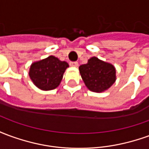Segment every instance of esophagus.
I'll use <instances>...</instances> for the list:
<instances>
[{
  "instance_id": "34e87169",
  "label": "esophagus",
  "mask_w": 149,
  "mask_h": 149,
  "mask_svg": "<svg viewBox=\"0 0 149 149\" xmlns=\"http://www.w3.org/2000/svg\"><path fill=\"white\" fill-rule=\"evenodd\" d=\"M69 65H70V66H72V67H78V63L76 61L70 62Z\"/></svg>"
}]
</instances>
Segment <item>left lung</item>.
Returning <instances> with one entry per match:
<instances>
[{
  "label": "left lung",
  "mask_w": 149,
  "mask_h": 149,
  "mask_svg": "<svg viewBox=\"0 0 149 149\" xmlns=\"http://www.w3.org/2000/svg\"><path fill=\"white\" fill-rule=\"evenodd\" d=\"M79 71L85 86L94 93L108 90L116 80L114 65L96 56L88 59L87 64L81 65Z\"/></svg>",
  "instance_id": "left-lung-1"
}]
</instances>
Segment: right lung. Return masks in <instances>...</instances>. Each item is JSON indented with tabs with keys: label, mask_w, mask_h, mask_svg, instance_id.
<instances>
[{
	"label": "right lung",
	"mask_w": 149,
	"mask_h": 149,
	"mask_svg": "<svg viewBox=\"0 0 149 149\" xmlns=\"http://www.w3.org/2000/svg\"><path fill=\"white\" fill-rule=\"evenodd\" d=\"M69 65L54 56L32 63L29 71L31 81L43 91L55 89L61 84L66 68Z\"/></svg>",
	"instance_id": "1"
}]
</instances>
